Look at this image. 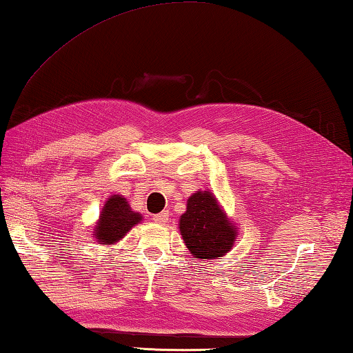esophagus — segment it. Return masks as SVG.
<instances>
[{
    "instance_id": "1",
    "label": "esophagus",
    "mask_w": 353,
    "mask_h": 353,
    "mask_svg": "<svg viewBox=\"0 0 353 353\" xmlns=\"http://www.w3.org/2000/svg\"><path fill=\"white\" fill-rule=\"evenodd\" d=\"M168 211H162V213L152 216V221H156L157 223H166L168 222Z\"/></svg>"
}]
</instances>
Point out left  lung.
I'll return each mask as SVG.
<instances>
[{"label":"left lung","instance_id":"8db88e82","mask_svg":"<svg viewBox=\"0 0 353 353\" xmlns=\"http://www.w3.org/2000/svg\"><path fill=\"white\" fill-rule=\"evenodd\" d=\"M179 228L185 245L197 259L221 258L236 239V228L210 191H197L188 199Z\"/></svg>","mask_w":353,"mask_h":353}]
</instances>
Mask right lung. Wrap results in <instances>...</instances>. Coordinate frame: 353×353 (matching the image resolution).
<instances>
[{
	"instance_id": "1",
	"label": "right lung",
	"mask_w": 353,
	"mask_h": 353,
	"mask_svg": "<svg viewBox=\"0 0 353 353\" xmlns=\"http://www.w3.org/2000/svg\"><path fill=\"white\" fill-rule=\"evenodd\" d=\"M140 221H142V216L131 210L126 199L114 194L108 199L103 210H101L100 221L95 225L94 236L100 243L110 245V243H115L123 238Z\"/></svg>"
}]
</instances>
